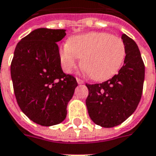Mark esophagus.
<instances>
[{
    "label": "esophagus",
    "instance_id": "34e87169",
    "mask_svg": "<svg viewBox=\"0 0 156 156\" xmlns=\"http://www.w3.org/2000/svg\"><path fill=\"white\" fill-rule=\"evenodd\" d=\"M76 81L78 82V84H83V83H84V81L80 79V78H76Z\"/></svg>",
    "mask_w": 156,
    "mask_h": 156
}]
</instances>
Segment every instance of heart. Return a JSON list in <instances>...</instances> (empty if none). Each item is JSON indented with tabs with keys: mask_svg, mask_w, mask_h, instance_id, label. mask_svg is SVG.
Returning a JSON list of instances; mask_svg holds the SVG:
<instances>
[{
	"mask_svg": "<svg viewBox=\"0 0 156 156\" xmlns=\"http://www.w3.org/2000/svg\"><path fill=\"white\" fill-rule=\"evenodd\" d=\"M63 69L70 73L77 68L79 58L81 68L95 81H105L115 75L122 66L126 56L123 40L104 32H92L73 36L60 48Z\"/></svg>",
	"mask_w": 156,
	"mask_h": 156,
	"instance_id": "obj_1",
	"label": "heart"
}]
</instances>
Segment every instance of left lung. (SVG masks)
I'll return each mask as SVG.
<instances>
[{"instance_id":"left-lung-1","label":"left lung","mask_w":156,"mask_h":156,"mask_svg":"<svg viewBox=\"0 0 156 156\" xmlns=\"http://www.w3.org/2000/svg\"><path fill=\"white\" fill-rule=\"evenodd\" d=\"M124 64L118 74L102 83L86 84L87 112L96 125L113 128L126 121L140 102L145 77V66L138 46L127 34Z\"/></svg>"}]
</instances>
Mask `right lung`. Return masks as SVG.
Listing matches in <instances>:
<instances>
[{"mask_svg": "<svg viewBox=\"0 0 156 156\" xmlns=\"http://www.w3.org/2000/svg\"><path fill=\"white\" fill-rule=\"evenodd\" d=\"M65 29L37 28L18 42L11 62L17 103L34 122L49 127L67 116L77 81L63 73L57 42Z\"/></svg>", "mask_w": 156, "mask_h": 156, "instance_id": "1", "label": "right lung"}]
</instances>
